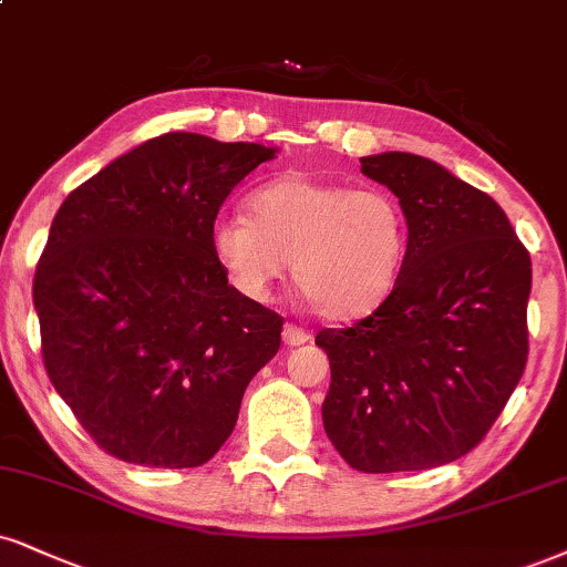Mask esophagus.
<instances>
[{
    "label": "esophagus",
    "instance_id": "1",
    "mask_svg": "<svg viewBox=\"0 0 567 567\" xmlns=\"http://www.w3.org/2000/svg\"><path fill=\"white\" fill-rule=\"evenodd\" d=\"M284 341L289 347H299V344H305V341H310V333L305 331V328H299V326H295V323H286V328H284Z\"/></svg>",
    "mask_w": 567,
    "mask_h": 567
}]
</instances>
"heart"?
Masks as SVG:
<instances>
[{
  "label": "heart",
  "mask_w": 567,
  "mask_h": 567,
  "mask_svg": "<svg viewBox=\"0 0 567 567\" xmlns=\"http://www.w3.org/2000/svg\"><path fill=\"white\" fill-rule=\"evenodd\" d=\"M251 218L226 213L209 244L230 284L268 299L295 260V284L328 320L368 316L394 291L410 251V218L383 186H347L289 173L249 197Z\"/></svg>",
  "instance_id": "heart-1"
}]
</instances>
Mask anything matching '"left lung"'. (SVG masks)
<instances>
[{
    "label": "left lung",
    "mask_w": 567,
    "mask_h": 567,
    "mask_svg": "<svg viewBox=\"0 0 567 567\" xmlns=\"http://www.w3.org/2000/svg\"><path fill=\"white\" fill-rule=\"evenodd\" d=\"M362 173L410 218L394 291L349 328H323V425L349 467L425 471L484 442L528 360L530 255L505 209L431 159L386 152Z\"/></svg>",
    "instance_id": "obj_1"
}]
</instances>
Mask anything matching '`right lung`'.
<instances>
[{
	"instance_id": "right-lung-1",
	"label": "right lung",
	"mask_w": 567,
	"mask_h": 567,
	"mask_svg": "<svg viewBox=\"0 0 567 567\" xmlns=\"http://www.w3.org/2000/svg\"><path fill=\"white\" fill-rule=\"evenodd\" d=\"M276 152L173 131L68 194L33 276L41 358L96 446L146 467H197L281 347L284 318L228 286L209 230Z\"/></svg>"
}]
</instances>
